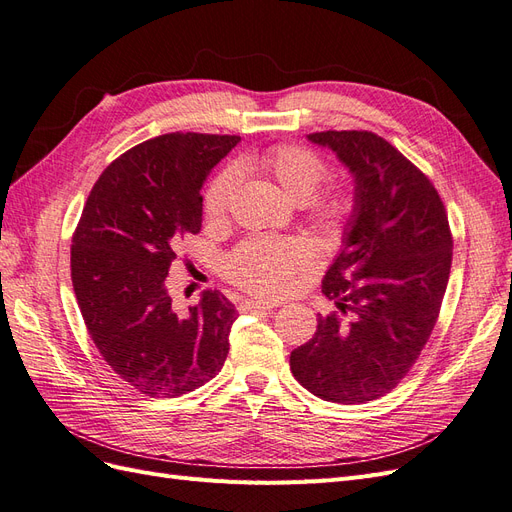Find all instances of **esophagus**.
I'll return each instance as SVG.
<instances>
[{
  "mask_svg": "<svg viewBox=\"0 0 512 512\" xmlns=\"http://www.w3.org/2000/svg\"><path fill=\"white\" fill-rule=\"evenodd\" d=\"M275 307V303L273 301H243L241 303V309H243V312H260V309H262V312H269V309H273Z\"/></svg>",
  "mask_w": 512,
  "mask_h": 512,
  "instance_id": "esophagus-1",
  "label": "esophagus"
}]
</instances>
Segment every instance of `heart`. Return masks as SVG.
Returning a JSON list of instances; mask_svg holds the SVG:
<instances>
[{
    "instance_id": "heart-1",
    "label": "heart",
    "mask_w": 512,
    "mask_h": 512,
    "mask_svg": "<svg viewBox=\"0 0 512 512\" xmlns=\"http://www.w3.org/2000/svg\"><path fill=\"white\" fill-rule=\"evenodd\" d=\"M256 164L269 173L284 192L312 207L314 222L327 232H339L356 209V196L346 185L315 194L327 179L329 166L320 153L303 145H273L256 158ZM241 183V170L235 164H224L203 192V209L209 220H222L232 205ZM312 260L309 247L299 239H252L241 243L224 260V273L237 286L273 297L288 290L292 277Z\"/></svg>"
}]
</instances>
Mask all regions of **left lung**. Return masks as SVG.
<instances>
[{"label": "left lung", "mask_w": 512, "mask_h": 512, "mask_svg": "<svg viewBox=\"0 0 512 512\" xmlns=\"http://www.w3.org/2000/svg\"><path fill=\"white\" fill-rule=\"evenodd\" d=\"M354 177L356 209L344 250L322 280L335 312L318 316L290 352L292 376L335 404H367L404 380L436 327L451 275L453 237L429 177L367 130L314 132Z\"/></svg>", "instance_id": "left-lung-1"}]
</instances>
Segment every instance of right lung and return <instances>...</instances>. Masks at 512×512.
I'll use <instances>...</instances> for the list:
<instances>
[{
    "label": "right lung",
    "instance_id": "obj_1",
    "mask_svg": "<svg viewBox=\"0 0 512 512\" xmlns=\"http://www.w3.org/2000/svg\"><path fill=\"white\" fill-rule=\"evenodd\" d=\"M239 136L173 132L104 168L72 235L70 269L85 327L115 374L149 397H179L222 369L237 309L205 290L181 316L166 275L203 226V183Z\"/></svg>",
    "mask_w": 512,
    "mask_h": 512
}]
</instances>
